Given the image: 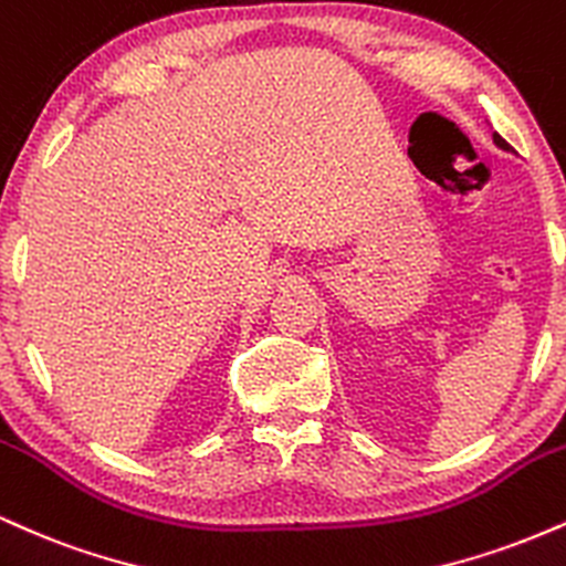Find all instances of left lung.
Returning <instances> with one entry per match:
<instances>
[{
	"mask_svg": "<svg viewBox=\"0 0 566 566\" xmlns=\"http://www.w3.org/2000/svg\"><path fill=\"white\" fill-rule=\"evenodd\" d=\"M493 143H495L497 148H501V150H509V153H514V148H511V145L506 143V139H503L501 135H497V132H493Z\"/></svg>",
	"mask_w": 566,
	"mask_h": 566,
	"instance_id": "1",
	"label": "left lung"
}]
</instances>
